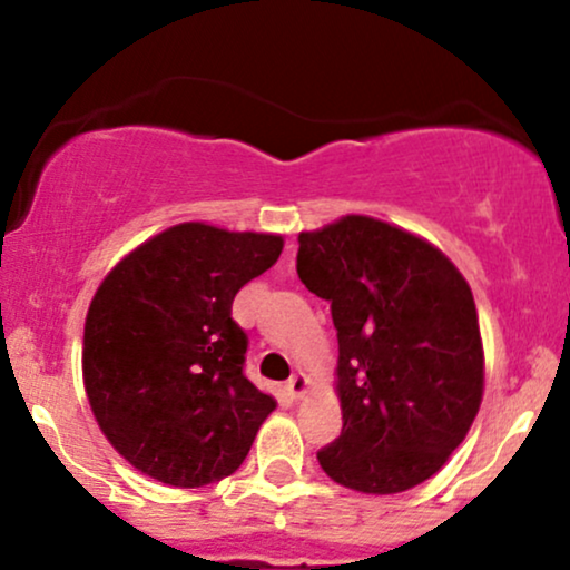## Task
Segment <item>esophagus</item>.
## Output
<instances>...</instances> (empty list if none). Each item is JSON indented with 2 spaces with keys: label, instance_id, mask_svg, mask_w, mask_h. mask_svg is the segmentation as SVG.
I'll return each instance as SVG.
<instances>
[{
  "label": "esophagus",
  "instance_id": "1",
  "mask_svg": "<svg viewBox=\"0 0 570 570\" xmlns=\"http://www.w3.org/2000/svg\"><path fill=\"white\" fill-rule=\"evenodd\" d=\"M286 391H289L292 399L305 396V391H307V377L303 375V372H297V375H292L289 381H286Z\"/></svg>",
  "mask_w": 570,
  "mask_h": 570
}]
</instances>
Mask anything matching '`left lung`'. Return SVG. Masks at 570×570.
Instances as JSON below:
<instances>
[{
    "label": "left lung",
    "mask_w": 570,
    "mask_h": 570,
    "mask_svg": "<svg viewBox=\"0 0 570 570\" xmlns=\"http://www.w3.org/2000/svg\"><path fill=\"white\" fill-rule=\"evenodd\" d=\"M297 276L330 303L343 431L318 450L337 485L402 493L444 466L482 402V340L466 278L381 219L299 233Z\"/></svg>",
    "instance_id": "obj_1"
}]
</instances>
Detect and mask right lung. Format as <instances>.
<instances>
[{"label": "right lung", "mask_w": 570, "mask_h": 570, "mask_svg": "<svg viewBox=\"0 0 570 570\" xmlns=\"http://www.w3.org/2000/svg\"><path fill=\"white\" fill-rule=\"evenodd\" d=\"M281 248V235L185 222L101 281L85 318V394L130 466L203 488L244 463L276 399L246 377L248 337L233 299Z\"/></svg>", "instance_id": "1"}]
</instances>
